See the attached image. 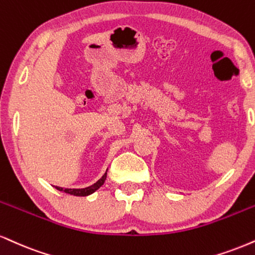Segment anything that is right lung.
I'll return each mask as SVG.
<instances>
[{
    "label": "right lung",
    "instance_id": "1",
    "mask_svg": "<svg viewBox=\"0 0 255 255\" xmlns=\"http://www.w3.org/2000/svg\"><path fill=\"white\" fill-rule=\"evenodd\" d=\"M108 171V170H107ZM107 171L106 173L103 174L102 178L101 179H98L96 183L93 184V185L88 186V188H83V189H69V188H61V186H54L57 190H59V191H63V192H66V194L69 195H73V196H79V197H85V196H89L91 194H94L96 190H98L101 188V186L103 185L104 182H106L107 179Z\"/></svg>",
    "mask_w": 255,
    "mask_h": 255
}]
</instances>
